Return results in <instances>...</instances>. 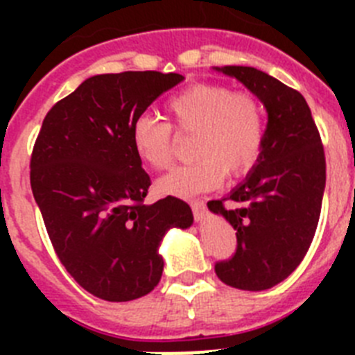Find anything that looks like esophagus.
<instances>
[{
  "label": "esophagus",
  "instance_id": "esophagus-1",
  "mask_svg": "<svg viewBox=\"0 0 355 355\" xmlns=\"http://www.w3.org/2000/svg\"><path fill=\"white\" fill-rule=\"evenodd\" d=\"M192 211H193V216H196V220H202L205 218V211H206V205H205V200H200V199H196L192 200Z\"/></svg>",
  "mask_w": 355,
  "mask_h": 355
}]
</instances>
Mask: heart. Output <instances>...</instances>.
Returning <instances> with one entry per match:
<instances>
[{
    "label": "heart",
    "mask_w": 355,
    "mask_h": 355,
    "mask_svg": "<svg viewBox=\"0 0 355 355\" xmlns=\"http://www.w3.org/2000/svg\"><path fill=\"white\" fill-rule=\"evenodd\" d=\"M171 121L140 115L131 124V144L153 171L174 159V135H193L192 158L197 162L172 168L156 181L159 196L188 197L220 187L224 172L245 174L256 165L265 144V112L254 94L222 83H197L165 103Z\"/></svg>",
    "instance_id": "obj_1"
}]
</instances>
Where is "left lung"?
Masks as SVG:
<instances>
[{
    "label": "left lung",
    "mask_w": 355,
    "mask_h": 355,
    "mask_svg": "<svg viewBox=\"0 0 355 355\" xmlns=\"http://www.w3.org/2000/svg\"><path fill=\"white\" fill-rule=\"evenodd\" d=\"M236 78L268 114L265 144L243 183L209 200V211L236 229V252L215 272L227 286L261 291L300 265L318 225L325 190V155L302 94L243 65L215 67Z\"/></svg>",
    "instance_id": "left-lung-1"
}]
</instances>
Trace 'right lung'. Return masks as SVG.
I'll return each mask as SVG.
<instances>
[{"label": "right lung", "instance_id": "add662e5", "mask_svg": "<svg viewBox=\"0 0 355 355\" xmlns=\"http://www.w3.org/2000/svg\"><path fill=\"white\" fill-rule=\"evenodd\" d=\"M183 80L158 71L89 78L49 110L33 146L31 192L53 249L81 288L108 302L155 290L163 236L193 222L178 197L144 205L150 180L131 144L135 119Z\"/></svg>", "mask_w": 355, "mask_h": 355}]
</instances>
